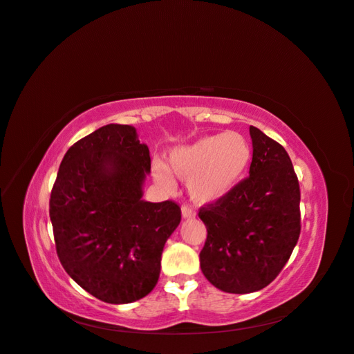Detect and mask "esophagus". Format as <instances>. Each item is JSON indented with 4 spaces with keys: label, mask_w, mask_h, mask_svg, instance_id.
<instances>
[{
    "label": "esophagus",
    "mask_w": 354,
    "mask_h": 354,
    "mask_svg": "<svg viewBox=\"0 0 354 354\" xmlns=\"http://www.w3.org/2000/svg\"><path fill=\"white\" fill-rule=\"evenodd\" d=\"M182 217H183L185 220H187V218H196V212H194L189 206L183 205V206H182Z\"/></svg>",
    "instance_id": "esophagus-1"
}]
</instances>
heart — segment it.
<instances>
[{"label":"heart","instance_id":"heart-1","mask_svg":"<svg viewBox=\"0 0 354 354\" xmlns=\"http://www.w3.org/2000/svg\"><path fill=\"white\" fill-rule=\"evenodd\" d=\"M250 162V142L240 133L227 131L203 136L189 145L172 148L168 167L154 160L151 169L160 186L172 187V172L187 180V194L194 203L214 205L240 185Z\"/></svg>","mask_w":354,"mask_h":354}]
</instances>
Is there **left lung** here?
<instances>
[{
  "instance_id": "8db88e82",
  "label": "left lung",
  "mask_w": 354,
  "mask_h": 354,
  "mask_svg": "<svg viewBox=\"0 0 354 354\" xmlns=\"http://www.w3.org/2000/svg\"><path fill=\"white\" fill-rule=\"evenodd\" d=\"M249 177L227 197L201 207L207 229L200 268L223 292L252 293L283 270L301 232L299 183L287 151L261 129L249 128Z\"/></svg>"
}]
</instances>
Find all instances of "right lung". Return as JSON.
<instances>
[{
	"instance_id": "obj_1",
	"label": "right lung",
	"mask_w": 354,
	"mask_h": 354,
	"mask_svg": "<svg viewBox=\"0 0 354 354\" xmlns=\"http://www.w3.org/2000/svg\"><path fill=\"white\" fill-rule=\"evenodd\" d=\"M149 149L131 125L110 124L64 156L50 196L62 268L93 297L128 304L156 287L162 252L182 214L143 200Z\"/></svg>"
}]
</instances>
